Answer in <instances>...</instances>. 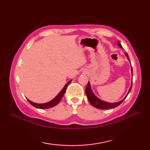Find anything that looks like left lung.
I'll list each match as a JSON object with an SVG mask.
<instances>
[{"instance_id":"1","label":"left lung","mask_w":150,"mask_h":150,"mask_svg":"<svg viewBox=\"0 0 150 150\" xmlns=\"http://www.w3.org/2000/svg\"><path fill=\"white\" fill-rule=\"evenodd\" d=\"M117 45L119 46L120 47V48H122V46H121V44L119 42V41H117ZM124 54H125V55L126 56L127 59H128V60H129V62H130V60H129L128 54L126 53H124ZM130 63H131V62H130ZM131 71H132V77H133V69H132V66H131ZM132 79L131 86H130V88L129 89V91L128 92V93L126 94L125 97H124L122 100H121L119 102H117V103H108V102L104 101L103 100L100 99L99 98H98L96 96V95L94 94L93 91H92V89H91V84H90V81H88V83L87 84V86H86V88L85 91H86V95H87V97L88 98L89 102H90V104L93 107L98 108V109H100V110H108V109H112V108H115L117 107L118 106H119V105L124 101V100L126 98V97L128 96V95L129 94L130 91H131V90H132Z\"/></svg>"}]
</instances>
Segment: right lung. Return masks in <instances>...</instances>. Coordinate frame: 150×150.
Returning a JSON list of instances; mask_svg holds the SVG:
<instances>
[{
	"mask_svg": "<svg viewBox=\"0 0 150 150\" xmlns=\"http://www.w3.org/2000/svg\"><path fill=\"white\" fill-rule=\"evenodd\" d=\"M72 80H70L68 83H67L64 86V88H62V90L60 91L59 92V93L57 95V96L53 98L52 100H51L50 101L47 102V103H42V104H39V103H33V102L30 100L29 99L27 100H28V102L32 105L33 106L37 108H39V109H47V108H52V107H54L56 105L58 104L59 102L60 101V100L62 99V98L63 97V95H64L65 92L66 91V89L67 88H68L69 84L70 83V82H71Z\"/></svg>",
	"mask_w": 150,
	"mask_h": 150,
	"instance_id": "add662e5",
	"label": "right lung"
}]
</instances>
